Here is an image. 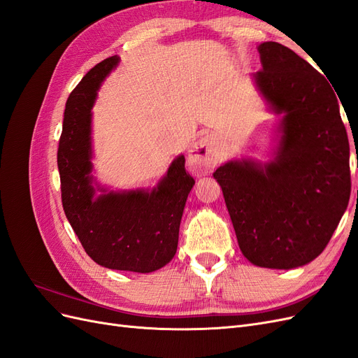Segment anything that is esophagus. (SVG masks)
I'll return each instance as SVG.
<instances>
[{"instance_id": "1", "label": "esophagus", "mask_w": 358, "mask_h": 358, "mask_svg": "<svg viewBox=\"0 0 358 358\" xmlns=\"http://www.w3.org/2000/svg\"><path fill=\"white\" fill-rule=\"evenodd\" d=\"M189 158L201 171H210L221 161V152L212 136L200 137L189 150Z\"/></svg>"}]
</instances>
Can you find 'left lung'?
<instances>
[{
  "label": "left lung",
  "instance_id": "1",
  "mask_svg": "<svg viewBox=\"0 0 358 358\" xmlns=\"http://www.w3.org/2000/svg\"><path fill=\"white\" fill-rule=\"evenodd\" d=\"M258 52L255 83L284 113L276 157L267 164L230 161L213 178L242 254L259 267L294 268L326 249L348 206L350 142L326 76L276 41Z\"/></svg>",
  "mask_w": 358,
  "mask_h": 358
}]
</instances>
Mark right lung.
Masks as SVG:
<instances>
[{
	"instance_id": "right-lung-1",
	"label": "right lung",
	"mask_w": 358,
	"mask_h": 358,
	"mask_svg": "<svg viewBox=\"0 0 358 358\" xmlns=\"http://www.w3.org/2000/svg\"><path fill=\"white\" fill-rule=\"evenodd\" d=\"M117 62V57H110L96 64L69 96L58 148L61 199L70 225L96 264L149 273L175 257L183 208L196 180L180 155L150 192L112 191L95 197L91 109L101 82Z\"/></svg>"
}]
</instances>
